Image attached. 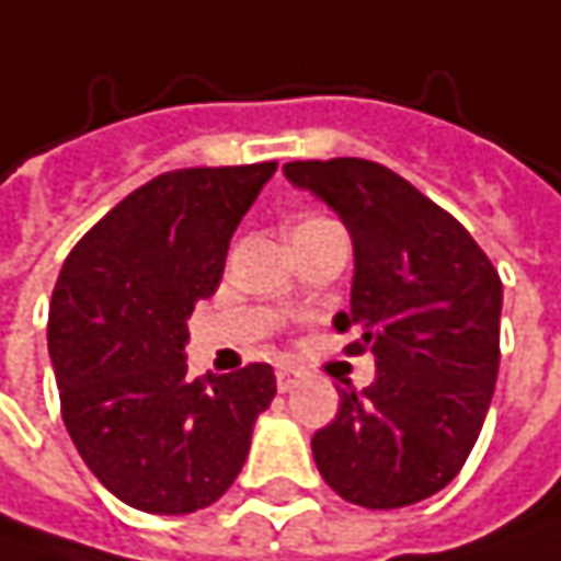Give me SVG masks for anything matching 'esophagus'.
<instances>
[{"label": "esophagus", "instance_id": "34e87169", "mask_svg": "<svg viewBox=\"0 0 561 561\" xmlns=\"http://www.w3.org/2000/svg\"><path fill=\"white\" fill-rule=\"evenodd\" d=\"M297 382H300V370H294V367H280L277 370V389L280 392H290Z\"/></svg>", "mask_w": 561, "mask_h": 561}]
</instances>
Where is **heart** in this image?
<instances>
[{"mask_svg":"<svg viewBox=\"0 0 561 561\" xmlns=\"http://www.w3.org/2000/svg\"><path fill=\"white\" fill-rule=\"evenodd\" d=\"M309 222H322V220H306V222H300V226H309Z\"/></svg>","mask_w":561,"mask_h":561,"instance_id":"1","label":"heart"}]
</instances>
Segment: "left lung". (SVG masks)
Returning <instances> with one entry per match:
<instances>
[{
    "mask_svg": "<svg viewBox=\"0 0 561 561\" xmlns=\"http://www.w3.org/2000/svg\"><path fill=\"white\" fill-rule=\"evenodd\" d=\"M351 232L344 351L377 357L367 389H341L312 457L341 499L374 511L437 495L462 469L499 380L501 277L476 239L402 175L367 159L287 162Z\"/></svg>",
    "mask_w": 561,
    "mask_h": 561,
    "instance_id": "obj_1",
    "label": "left lung"
}]
</instances>
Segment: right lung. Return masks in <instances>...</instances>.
<instances>
[{
	"mask_svg": "<svg viewBox=\"0 0 561 561\" xmlns=\"http://www.w3.org/2000/svg\"><path fill=\"white\" fill-rule=\"evenodd\" d=\"M277 162L179 169L107 210L62 261L47 347L66 431L101 485L146 514H191L242 472L277 382L267 364L191 377L194 302Z\"/></svg>",
	"mask_w": 561,
	"mask_h": 561,
	"instance_id": "add662e5",
	"label": "right lung"
}]
</instances>
